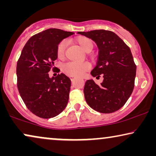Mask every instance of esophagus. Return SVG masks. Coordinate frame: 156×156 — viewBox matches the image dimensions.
Wrapping results in <instances>:
<instances>
[{
	"label": "esophagus",
	"instance_id": "obj_1",
	"mask_svg": "<svg viewBox=\"0 0 156 156\" xmlns=\"http://www.w3.org/2000/svg\"><path fill=\"white\" fill-rule=\"evenodd\" d=\"M70 79H71V80H72V81H73V80H74V79H75V77H74V76H70Z\"/></svg>",
	"mask_w": 156,
	"mask_h": 156
}]
</instances>
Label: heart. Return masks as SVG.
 Listing matches in <instances>:
<instances>
[{
	"label": "heart",
	"instance_id": "heart-1",
	"mask_svg": "<svg viewBox=\"0 0 156 156\" xmlns=\"http://www.w3.org/2000/svg\"><path fill=\"white\" fill-rule=\"evenodd\" d=\"M76 42L80 48L84 52H89L92 50L93 42L90 39L86 37H79L76 39ZM67 47L66 41H62L59 42L57 48V57L59 59L65 58V50ZM89 69V65L87 62H70L65 64L63 67V71L67 75L72 76H82L85 72Z\"/></svg>",
	"mask_w": 156,
	"mask_h": 156
}]
</instances>
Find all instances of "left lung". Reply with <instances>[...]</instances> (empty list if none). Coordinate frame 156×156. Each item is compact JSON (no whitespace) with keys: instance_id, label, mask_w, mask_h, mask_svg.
Returning <instances> with one entry per match:
<instances>
[{"instance_id":"1","label":"left lung","mask_w":156,"mask_h":156,"mask_svg":"<svg viewBox=\"0 0 156 156\" xmlns=\"http://www.w3.org/2000/svg\"><path fill=\"white\" fill-rule=\"evenodd\" d=\"M97 44L99 57L92 76L104 80L98 85L93 80L86 82L84 94L87 103L98 112L108 114L120 109L131 95L134 88L136 66L131 50L125 42L109 30H96L78 32Z\"/></svg>"}]
</instances>
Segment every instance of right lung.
<instances>
[{"label":"right lung","instance_id":"1","mask_svg":"<svg viewBox=\"0 0 156 156\" xmlns=\"http://www.w3.org/2000/svg\"><path fill=\"white\" fill-rule=\"evenodd\" d=\"M73 34L57 28L36 34L26 42L17 63L20 97L27 108L40 118L56 116L67 106L71 80L63 73L50 77L48 72L57 58V45Z\"/></svg>","mask_w":156,"mask_h":156}]
</instances>
